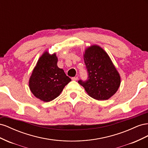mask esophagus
<instances>
[{
  "mask_svg": "<svg viewBox=\"0 0 148 148\" xmlns=\"http://www.w3.org/2000/svg\"><path fill=\"white\" fill-rule=\"evenodd\" d=\"M78 79V77H72V80H73V81H77Z\"/></svg>",
  "mask_w": 148,
  "mask_h": 148,
  "instance_id": "esophagus-1",
  "label": "esophagus"
}]
</instances>
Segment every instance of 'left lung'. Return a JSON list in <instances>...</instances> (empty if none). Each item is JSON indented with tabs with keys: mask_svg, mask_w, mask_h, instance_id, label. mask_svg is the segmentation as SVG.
I'll list each match as a JSON object with an SVG mask.
<instances>
[{
	"mask_svg": "<svg viewBox=\"0 0 148 148\" xmlns=\"http://www.w3.org/2000/svg\"><path fill=\"white\" fill-rule=\"evenodd\" d=\"M87 79L78 83L88 95L97 100H107L114 95L120 85V77L105 51L99 46H92L84 54Z\"/></svg>",
	"mask_w": 148,
	"mask_h": 148,
	"instance_id": "obj_1",
	"label": "left lung"
}]
</instances>
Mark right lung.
I'll return each instance as SVG.
<instances>
[{"mask_svg":"<svg viewBox=\"0 0 148 148\" xmlns=\"http://www.w3.org/2000/svg\"><path fill=\"white\" fill-rule=\"evenodd\" d=\"M56 54L47 52L39 59L29 79L30 90L36 97L44 102H50L61 94L71 79L63 69L57 66Z\"/></svg>","mask_w":148,"mask_h":148,"instance_id":"1","label":"right lung"}]
</instances>
